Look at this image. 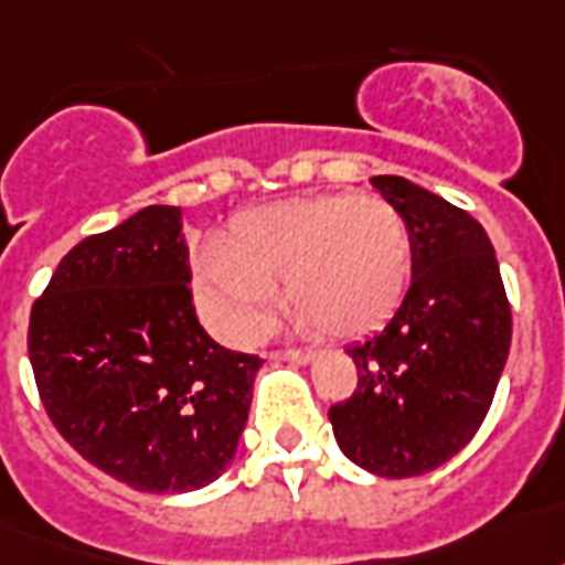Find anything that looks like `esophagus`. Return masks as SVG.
Instances as JSON below:
<instances>
[{
	"mask_svg": "<svg viewBox=\"0 0 565 565\" xmlns=\"http://www.w3.org/2000/svg\"><path fill=\"white\" fill-rule=\"evenodd\" d=\"M274 361H291V364H310L316 361V352L312 349H286V352H274Z\"/></svg>",
	"mask_w": 565,
	"mask_h": 565,
	"instance_id": "34e87169",
	"label": "esophagus"
}]
</instances>
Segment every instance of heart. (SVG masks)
<instances>
[{"mask_svg":"<svg viewBox=\"0 0 565 565\" xmlns=\"http://www.w3.org/2000/svg\"><path fill=\"white\" fill-rule=\"evenodd\" d=\"M413 277V234L382 198H291L232 222L225 246L195 258L192 291L225 343H258L277 319L279 279L303 331L364 337L397 310Z\"/></svg>","mask_w":565,"mask_h":565,"instance_id":"obj_1","label":"heart"}]
</instances>
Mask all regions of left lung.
Wrapping results in <instances>:
<instances>
[{"mask_svg":"<svg viewBox=\"0 0 565 565\" xmlns=\"http://www.w3.org/2000/svg\"><path fill=\"white\" fill-rule=\"evenodd\" d=\"M370 186L413 234V282L385 331L349 345L358 388L328 409L337 446L382 479L443 467L476 436L512 345L491 237L467 210L394 174Z\"/></svg>","mask_w":565,"mask_h":565,"instance_id":"8db88e82","label":"left lung"}]
</instances>
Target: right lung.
<instances>
[{
	"instance_id": "1",
	"label": "right lung",
	"mask_w": 565,
	"mask_h": 565,
	"mask_svg": "<svg viewBox=\"0 0 565 565\" xmlns=\"http://www.w3.org/2000/svg\"><path fill=\"white\" fill-rule=\"evenodd\" d=\"M183 210L152 204L65 255L29 319L63 439L135 491L189 493L232 467L262 358L198 322Z\"/></svg>"
}]
</instances>
